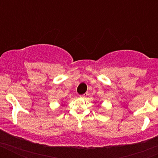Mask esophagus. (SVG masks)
I'll return each mask as SVG.
<instances>
[{"label": "esophagus", "mask_w": 158, "mask_h": 158, "mask_svg": "<svg viewBox=\"0 0 158 158\" xmlns=\"http://www.w3.org/2000/svg\"><path fill=\"white\" fill-rule=\"evenodd\" d=\"M87 95H88V94L87 93H84L83 95H80L81 97H82V98H85V97L87 96Z\"/></svg>", "instance_id": "obj_1"}]
</instances>
